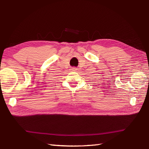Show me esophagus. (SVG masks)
I'll return each mask as SVG.
<instances>
[{
  "instance_id": "esophagus-1",
  "label": "esophagus",
  "mask_w": 149,
  "mask_h": 149,
  "mask_svg": "<svg viewBox=\"0 0 149 149\" xmlns=\"http://www.w3.org/2000/svg\"><path fill=\"white\" fill-rule=\"evenodd\" d=\"M71 70H72V71H76V70H77V69H76V68H72Z\"/></svg>"
}]
</instances>
